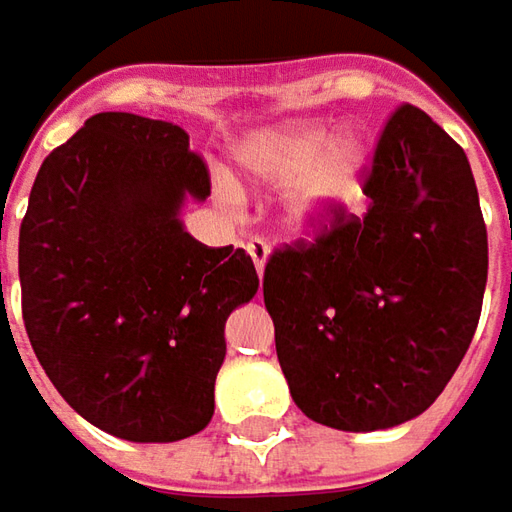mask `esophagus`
Here are the masks:
<instances>
[{
	"label": "esophagus",
	"mask_w": 512,
	"mask_h": 512,
	"mask_svg": "<svg viewBox=\"0 0 512 512\" xmlns=\"http://www.w3.org/2000/svg\"><path fill=\"white\" fill-rule=\"evenodd\" d=\"M246 252L255 260L257 275H263V266H266V260H269V243H266L263 237H252V240L246 243Z\"/></svg>",
	"instance_id": "esophagus-1"
}]
</instances>
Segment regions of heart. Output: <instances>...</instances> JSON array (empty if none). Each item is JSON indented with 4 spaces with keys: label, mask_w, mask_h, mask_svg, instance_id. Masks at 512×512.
<instances>
[{
    "label": "heart",
    "mask_w": 512,
    "mask_h": 512,
    "mask_svg": "<svg viewBox=\"0 0 512 512\" xmlns=\"http://www.w3.org/2000/svg\"><path fill=\"white\" fill-rule=\"evenodd\" d=\"M368 162L371 147L362 138L330 141V133L318 124L275 130L249 153V170L260 182H295L289 191V223L304 234L359 199Z\"/></svg>",
    "instance_id": "heart-1"
}]
</instances>
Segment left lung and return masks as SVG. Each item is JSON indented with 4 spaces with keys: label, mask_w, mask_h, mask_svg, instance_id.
<instances>
[{
    "label": "left lung",
    "mask_w": 512,
    "mask_h": 512,
    "mask_svg": "<svg viewBox=\"0 0 512 512\" xmlns=\"http://www.w3.org/2000/svg\"><path fill=\"white\" fill-rule=\"evenodd\" d=\"M362 217L275 249L263 301L295 406L342 432L423 414L458 371L487 286V226L458 141L403 104L385 121Z\"/></svg>",
    "instance_id": "left-lung-1"
}]
</instances>
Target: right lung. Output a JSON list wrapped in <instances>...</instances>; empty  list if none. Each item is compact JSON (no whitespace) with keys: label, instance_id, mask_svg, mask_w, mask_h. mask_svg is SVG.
Returning <instances> with one entry per match:
<instances>
[{"label":"right lung","instance_id":"obj_1","mask_svg":"<svg viewBox=\"0 0 512 512\" xmlns=\"http://www.w3.org/2000/svg\"><path fill=\"white\" fill-rule=\"evenodd\" d=\"M188 196H211V176L182 127L98 112L48 153L19 226L22 321L43 371L83 420L136 443L208 426L226 318L260 284L243 249L185 231Z\"/></svg>","mask_w":512,"mask_h":512}]
</instances>
